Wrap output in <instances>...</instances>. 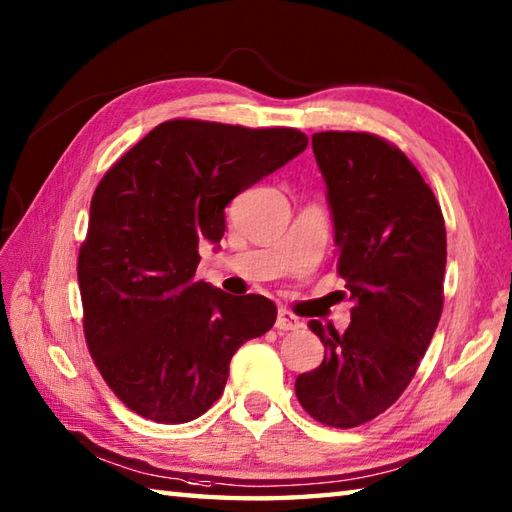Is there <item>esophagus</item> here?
I'll return each mask as SVG.
<instances>
[{"label":"esophagus","instance_id":"obj_1","mask_svg":"<svg viewBox=\"0 0 512 512\" xmlns=\"http://www.w3.org/2000/svg\"><path fill=\"white\" fill-rule=\"evenodd\" d=\"M275 328L281 330V332H290V330H299L301 328V321L297 314H292L290 310L281 308L277 312V321H275Z\"/></svg>","mask_w":512,"mask_h":512}]
</instances>
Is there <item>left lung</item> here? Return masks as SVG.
I'll list each match as a JSON object with an SVG mask.
<instances>
[{
	"label": "left lung",
	"mask_w": 512,
	"mask_h": 512,
	"mask_svg": "<svg viewBox=\"0 0 512 512\" xmlns=\"http://www.w3.org/2000/svg\"><path fill=\"white\" fill-rule=\"evenodd\" d=\"M312 149L334 215L336 273L354 308L343 334L308 323L325 354L295 391L314 420L352 429L387 411L416 376L442 314L447 228L429 184L389 140L319 132Z\"/></svg>",
	"instance_id": "1"
}]
</instances>
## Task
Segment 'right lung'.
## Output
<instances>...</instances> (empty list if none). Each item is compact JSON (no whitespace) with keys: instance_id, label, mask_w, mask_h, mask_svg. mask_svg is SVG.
<instances>
[{"instance_id":"right-lung-1","label":"right lung","mask_w":512,"mask_h":512,"mask_svg":"<svg viewBox=\"0 0 512 512\" xmlns=\"http://www.w3.org/2000/svg\"><path fill=\"white\" fill-rule=\"evenodd\" d=\"M306 147L292 127L173 118L107 169L76 262L83 332L105 383L138 416H202L222 396L239 345L273 328L270 299L195 279L198 248L220 242L237 193Z\"/></svg>"}]
</instances>
